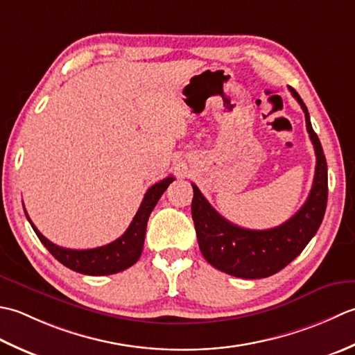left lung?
I'll return each instance as SVG.
<instances>
[{"label":"left lung","instance_id":"1","mask_svg":"<svg viewBox=\"0 0 355 355\" xmlns=\"http://www.w3.org/2000/svg\"><path fill=\"white\" fill-rule=\"evenodd\" d=\"M305 113L306 130L315 151V175L305 204L285 223L270 230L237 227L216 211L193 185L191 216L199 248L209 265L230 276L262 279L284 270L297 257L319 230L328 202V167L322 144L311 125L309 113L299 93L289 87Z\"/></svg>","mask_w":355,"mask_h":355}]
</instances>
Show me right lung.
Returning <instances> with one entry per match:
<instances>
[{
    "mask_svg": "<svg viewBox=\"0 0 355 355\" xmlns=\"http://www.w3.org/2000/svg\"><path fill=\"white\" fill-rule=\"evenodd\" d=\"M173 180H175V178L168 176L162 179L161 182L151 185L147 190L146 196H144L142 204L125 233L112 243L104 245V247L92 250H69L58 247V245L50 242L49 239H46L36 230L27 213L26 216L36 236H38L42 245L50 251V254L58 262H61L67 268L81 274H89V276H108V274H116L119 271L130 268L141 257L150 214Z\"/></svg>",
    "mask_w": 355,
    "mask_h": 355,
    "instance_id": "right-lung-1",
    "label": "right lung"
}]
</instances>
